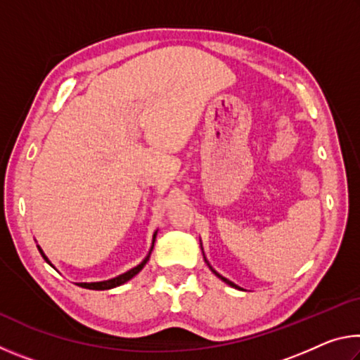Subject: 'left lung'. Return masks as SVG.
<instances>
[{"mask_svg": "<svg viewBox=\"0 0 360 360\" xmlns=\"http://www.w3.org/2000/svg\"><path fill=\"white\" fill-rule=\"evenodd\" d=\"M203 255H205V254H203ZM205 262H206V264H208V266L211 268V271H212V273H214V275H216L217 278H221V279H222V281H224L225 284H229V285H231V288H235V289H241V288H240V285H236L235 283H231V281H229V279H227V278H224V276H221V275H219V273H217V271L214 270V268H212V266L210 265V262H208V260H206V257H205ZM241 290H243V289H241Z\"/></svg>", "mask_w": 360, "mask_h": 360, "instance_id": "8db88e82", "label": "left lung"}]
</instances>
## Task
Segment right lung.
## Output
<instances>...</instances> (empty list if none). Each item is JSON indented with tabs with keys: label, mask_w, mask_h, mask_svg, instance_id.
<instances>
[{
	"label": "right lung",
	"mask_w": 360,
	"mask_h": 360,
	"mask_svg": "<svg viewBox=\"0 0 360 360\" xmlns=\"http://www.w3.org/2000/svg\"><path fill=\"white\" fill-rule=\"evenodd\" d=\"M155 236H157V230L154 231V236H152V246H150V249H149L148 255H146V257H144L141 262H139V264H138L136 266L130 268L129 271L122 273V275L115 276V278L106 279V281H96V283H76V284H77V285H81V288H84V289H92V290H106V289H114V288H117V285H122V284H125L127 281H130V279H131L133 276H136L138 273L143 270L144 265L148 264V260H149V257H150V252H152V249H154ZM38 249H39V252H41V255H42V259H44L49 265L53 266V265L51 264V260L47 259V255L44 254V251H42V249H41V246H38ZM53 268H56V266H53Z\"/></svg>",
	"instance_id": "1"
}]
</instances>
